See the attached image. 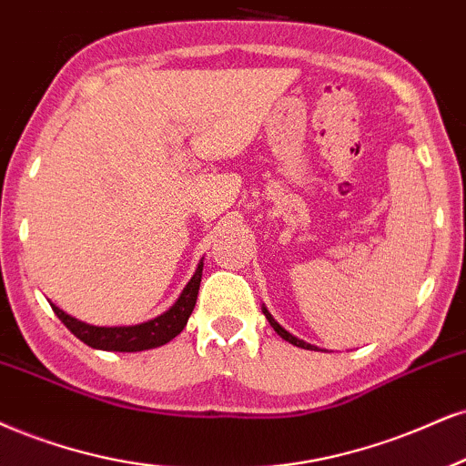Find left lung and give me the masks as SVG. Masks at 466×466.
<instances>
[{
    "label": "left lung",
    "mask_w": 466,
    "mask_h": 466,
    "mask_svg": "<svg viewBox=\"0 0 466 466\" xmlns=\"http://www.w3.org/2000/svg\"><path fill=\"white\" fill-rule=\"evenodd\" d=\"M261 309H263V315H266V319L269 321V326H272V329H274V330H277V332H279V335L285 339V341H289V343H291V346H298V348H304V350H318V352H319V348H318V346H311V343L302 341V339H298V337H294V335H291V332H287V330L283 329V326H280V324H279V321L272 318V313H269L266 307H261ZM324 352H326V350H324Z\"/></svg>",
    "instance_id": "8db88e82"
}]
</instances>
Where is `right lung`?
<instances>
[{"instance_id":"obj_1","label":"right lung","mask_w":466,"mask_h":466,"mask_svg":"<svg viewBox=\"0 0 466 466\" xmlns=\"http://www.w3.org/2000/svg\"><path fill=\"white\" fill-rule=\"evenodd\" d=\"M200 279H203V259L198 261L192 279L187 280V285L183 287L179 298L168 311L134 326H93L71 318L56 304H51V309H54L62 324L86 346L106 350V352H142V350L164 346L186 329L189 315L194 311V304H197Z\"/></svg>"}]
</instances>
